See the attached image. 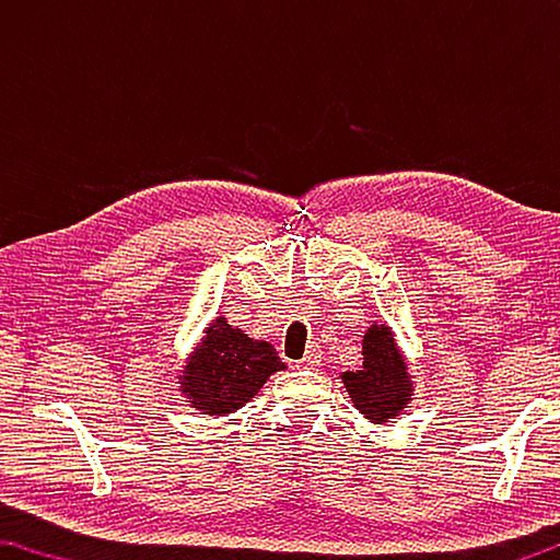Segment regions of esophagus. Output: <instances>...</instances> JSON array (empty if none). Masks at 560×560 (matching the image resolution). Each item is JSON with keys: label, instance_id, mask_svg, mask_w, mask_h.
Instances as JSON below:
<instances>
[{"label": "esophagus", "instance_id": "34e87169", "mask_svg": "<svg viewBox=\"0 0 560 560\" xmlns=\"http://www.w3.org/2000/svg\"><path fill=\"white\" fill-rule=\"evenodd\" d=\"M319 361H322L319 349H310L307 354L302 357L295 366H298V369H315V366H319Z\"/></svg>", "mask_w": 560, "mask_h": 560}]
</instances>
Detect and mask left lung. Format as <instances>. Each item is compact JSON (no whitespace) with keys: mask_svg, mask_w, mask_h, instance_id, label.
I'll return each mask as SVG.
<instances>
[{"mask_svg":"<svg viewBox=\"0 0 560 560\" xmlns=\"http://www.w3.org/2000/svg\"><path fill=\"white\" fill-rule=\"evenodd\" d=\"M364 366L347 371L341 381L354 406L371 423L384 425L406 408L413 394L404 357L398 354L394 335L386 325H371L364 337Z\"/></svg>","mask_w":560,"mask_h":560,"instance_id":"obj_1","label":"left lung"}]
</instances>
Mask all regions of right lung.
I'll return each instance as SVG.
<instances>
[{"label": "right lung", "mask_w": 560, "mask_h": 560, "mask_svg": "<svg viewBox=\"0 0 560 560\" xmlns=\"http://www.w3.org/2000/svg\"><path fill=\"white\" fill-rule=\"evenodd\" d=\"M280 369L285 364L268 341H253L225 319H215L184 371L182 388L201 413L225 416L248 404Z\"/></svg>", "instance_id": "right-lung-1"}]
</instances>
